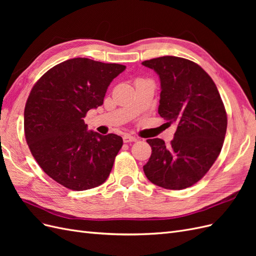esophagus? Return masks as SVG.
I'll use <instances>...</instances> for the list:
<instances>
[{"label":"esophagus","instance_id":"34e87169","mask_svg":"<svg viewBox=\"0 0 256 256\" xmlns=\"http://www.w3.org/2000/svg\"><path fill=\"white\" fill-rule=\"evenodd\" d=\"M122 140H124V143H129V142H136L138 138L136 136H129V134H126L122 136Z\"/></svg>","mask_w":256,"mask_h":256}]
</instances>
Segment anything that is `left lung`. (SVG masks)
<instances>
[{
  "label": "left lung",
  "mask_w": 256,
  "mask_h": 256,
  "mask_svg": "<svg viewBox=\"0 0 256 256\" xmlns=\"http://www.w3.org/2000/svg\"><path fill=\"white\" fill-rule=\"evenodd\" d=\"M160 78L158 113L177 129L168 146L148 138L150 160L143 166L148 180L164 189L182 190L202 180L218 158L228 116L214 82L189 60L161 56L144 60Z\"/></svg>",
  "instance_id": "left-lung-1"
}]
</instances>
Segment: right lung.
Here are the masks:
<instances>
[{
    "label": "right lung",
    "mask_w": 256,
    "mask_h": 256,
    "mask_svg": "<svg viewBox=\"0 0 256 256\" xmlns=\"http://www.w3.org/2000/svg\"><path fill=\"white\" fill-rule=\"evenodd\" d=\"M125 68L85 58L67 60L49 69L30 92L26 143L42 171L68 189L95 188L110 175L122 138L88 131L83 118L104 104L108 86Z\"/></svg>",
    "instance_id": "1"
}]
</instances>
